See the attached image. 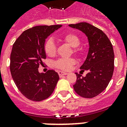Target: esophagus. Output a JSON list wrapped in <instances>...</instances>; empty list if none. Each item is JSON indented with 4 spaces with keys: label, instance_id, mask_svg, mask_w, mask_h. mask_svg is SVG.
<instances>
[{
    "label": "esophagus",
    "instance_id": "1",
    "mask_svg": "<svg viewBox=\"0 0 127 127\" xmlns=\"http://www.w3.org/2000/svg\"><path fill=\"white\" fill-rule=\"evenodd\" d=\"M58 74H59V75L60 77H61V76H63L68 74V73H66V72H62V71H59L58 72Z\"/></svg>",
    "mask_w": 127,
    "mask_h": 127
}]
</instances>
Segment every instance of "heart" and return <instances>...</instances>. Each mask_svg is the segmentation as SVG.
<instances>
[{
    "label": "heart",
    "mask_w": 127,
    "mask_h": 127,
    "mask_svg": "<svg viewBox=\"0 0 127 127\" xmlns=\"http://www.w3.org/2000/svg\"><path fill=\"white\" fill-rule=\"evenodd\" d=\"M64 42L72 47L70 54H73L75 56L80 57L83 53L82 47H80V39L77 35L73 33H69L64 35L62 37ZM44 51L47 56L53 57L57 53V47L52 39H48L44 45ZM75 64V60L73 58L69 59H59L54 63L55 67L58 69L64 71H67L70 69L72 66Z\"/></svg>",
    "instance_id": "1"
}]
</instances>
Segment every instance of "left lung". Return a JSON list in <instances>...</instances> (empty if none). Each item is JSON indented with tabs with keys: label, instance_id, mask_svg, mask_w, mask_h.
<instances>
[{
	"label": "left lung",
	"instance_id": "left-lung-1",
	"mask_svg": "<svg viewBox=\"0 0 127 127\" xmlns=\"http://www.w3.org/2000/svg\"><path fill=\"white\" fill-rule=\"evenodd\" d=\"M88 37L90 45L88 56L81 66V72L88 71L85 77L76 74L74 90L80 96L92 98L106 88L114 70V52L112 44L100 29L86 22L70 24Z\"/></svg>",
	"mask_w": 127,
	"mask_h": 127
}]
</instances>
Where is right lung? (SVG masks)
Masks as SVG:
<instances>
[{
	"label": "right lung",
	"mask_w": 127,
	"mask_h": 127,
	"mask_svg": "<svg viewBox=\"0 0 127 127\" xmlns=\"http://www.w3.org/2000/svg\"><path fill=\"white\" fill-rule=\"evenodd\" d=\"M61 25L39 26L25 30L13 44L10 70L21 94L30 100L41 101L53 94L59 76L53 70L39 73L38 68L46 59L45 39Z\"/></svg>",
	"instance_id": "obj_1"
}]
</instances>
